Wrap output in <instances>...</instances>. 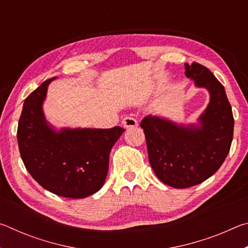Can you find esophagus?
Segmentation results:
<instances>
[{
	"instance_id": "34e87169",
	"label": "esophagus",
	"mask_w": 248,
	"mask_h": 248,
	"mask_svg": "<svg viewBox=\"0 0 248 248\" xmlns=\"http://www.w3.org/2000/svg\"><path fill=\"white\" fill-rule=\"evenodd\" d=\"M123 125L124 128H136L138 127V121L132 117H125L123 120Z\"/></svg>"
}]
</instances>
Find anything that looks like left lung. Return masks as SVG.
<instances>
[{
  "mask_svg": "<svg viewBox=\"0 0 248 248\" xmlns=\"http://www.w3.org/2000/svg\"><path fill=\"white\" fill-rule=\"evenodd\" d=\"M186 77L210 92V103L200 116L201 127H183L158 117L141 121L149 162L161 182L188 188L201 184L223 164L233 140L234 118L224 86L204 65L185 66Z\"/></svg>",
  "mask_w": 248,
  "mask_h": 248,
  "instance_id": "1",
  "label": "left lung"
}]
</instances>
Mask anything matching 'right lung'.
Segmentation results:
<instances>
[{
  "instance_id": "obj_1",
  "label": "right lung",
  "mask_w": 248,
  "mask_h": 248,
  "mask_svg": "<svg viewBox=\"0 0 248 248\" xmlns=\"http://www.w3.org/2000/svg\"><path fill=\"white\" fill-rule=\"evenodd\" d=\"M46 79L25 99L17 127L19 153L31 177L45 189L65 198H85L98 191L108 173L109 153L124 129H63L47 124L43 102Z\"/></svg>"
}]
</instances>
